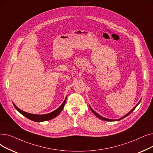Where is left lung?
Returning <instances> with one entry per match:
<instances>
[{
	"label": "left lung",
	"mask_w": 153,
	"mask_h": 153,
	"mask_svg": "<svg viewBox=\"0 0 153 153\" xmlns=\"http://www.w3.org/2000/svg\"><path fill=\"white\" fill-rule=\"evenodd\" d=\"M141 99L140 100V101H139V102H138V103L132 109V110H131L129 113H128L126 115H125L124 116H123V117L122 118H119V119H117V120H111V119H108V118H105V117H103V116H100L99 114H98L97 113H96L95 111H94L93 110V109H92V108L90 106V109H91V110L92 111V112L94 113V115H96L97 116V117L98 118H99L100 119H101V120H104V121H120V120H122V119H123V118H125V117H126V116H128L131 113V112H133V111H134V109L137 107V106L138 105H139L140 103V102H141Z\"/></svg>",
	"instance_id": "8db88e82"
}]
</instances>
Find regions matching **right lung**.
<instances>
[{"mask_svg":"<svg viewBox=\"0 0 153 153\" xmlns=\"http://www.w3.org/2000/svg\"><path fill=\"white\" fill-rule=\"evenodd\" d=\"M66 100H67V97L65 98L63 103L59 108H58L56 110H55V111L51 112L50 113L44 114H32V113H27L25 111L21 110L20 109H19L18 107H17V106L13 103V105L14 107L16 108V110L20 113H21L23 116H25V117L27 118L28 119L32 121H35V122H42V121H45L52 120V119L55 118L56 116L59 115V113L63 110V107L65 106V102H66Z\"/></svg>","mask_w":153,"mask_h":153,"instance_id":"1","label":"right lung"}]
</instances>
